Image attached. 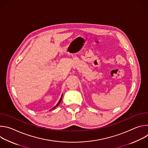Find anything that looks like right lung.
Here are the masks:
<instances>
[{
  "label": "right lung",
  "instance_id": "obj_1",
  "mask_svg": "<svg viewBox=\"0 0 148 148\" xmlns=\"http://www.w3.org/2000/svg\"><path fill=\"white\" fill-rule=\"evenodd\" d=\"M62 95H61V98H60V101H59V102H58V103L56 105V106H55L53 108H52V110H53V109H54L55 108H56V107H57L58 106V105L60 104V103L61 102V100H62Z\"/></svg>",
  "mask_w": 148,
  "mask_h": 148
}]
</instances>
